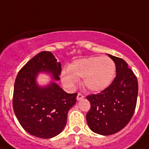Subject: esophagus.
<instances>
[{
    "mask_svg": "<svg viewBox=\"0 0 149 149\" xmlns=\"http://www.w3.org/2000/svg\"><path fill=\"white\" fill-rule=\"evenodd\" d=\"M84 96L82 94V93H79L78 94H77V100H80L84 99Z\"/></svg>",
    "mask_w": 149,
    "mask_h": 149,
    "instance_id": "34e87169",
    "label": "esophagus"
}]
</instances>
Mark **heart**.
I'll list each match as a JSON object with an SVG mask.
<instances>
[{
  "instance_id": "b5f03b06",
  "label": "heart",
  "mask_w": 149,
  "mask_h": 149,
  "mask_svg": "<svg viewBox=\"0 0 149 149\" xmlns=\"http://www.w3.org/2000/svg\"><path fill=\"white\" fill-rule=\"evenodd\" d=\"M116 73L115 63L107 56H91L73 61L68 70L62 72V81L74 87L78 79L84 78V87L92 92H100L108 87Z\"/></svg>"
}]
</instances>
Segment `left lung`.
I'll return each mask as SVG.
<instances>
[{
	"mask_svg": "<svg viewBox=\"0 0 149 149\" xmlns=\"http://www.w3.org/2000/svg\"><path fill=\"white\" fill-rule=\"evenodd\" d=\"M116 65V77L110 86L97 94L86 97L91 109L86 122L92 132L111 135L123 129L134 114L139 85L134 72L122 58L108 54Z\"/></svg>",
	"mask_w": 149,
	"mask_h": 149,
	"instance_id": "left-lung-1",
	"label": "left lung"
}]
</instances>
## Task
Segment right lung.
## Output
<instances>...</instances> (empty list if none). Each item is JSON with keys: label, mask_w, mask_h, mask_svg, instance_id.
<instances>
[{"label": "right lung", "mask_w": 149, "mask_h": 149, "mask_svg": "<svg viewBox=\"0 0 149 149\" xmlns=\"http://www.w3.org/2000/svg\"><path fill=\"white\" fill-rule=\"evenodd\" d=\"M61 63L51 52H39L21 69L14 86L13 108L22 127L33 136L51 139L64 129L67 114L77 102V93H67L56 82ZM49 74L51 80L41 86L37 77Z\"/></svg>", "instance_id": "1"}]
</instances>
